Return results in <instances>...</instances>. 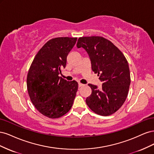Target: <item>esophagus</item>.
Masks as SVG:
<instances>
[{
	"instance_id": "obj_1",
	"label": "esophagus",
	"mask_w": 154,
	"mask_h": 154,
	"mask_svg": "<svg viewBox=\"0 0 154 154\" xmlns=\"http://www.w3.org/2000/svg\"><path fill=\"white\" fill-rule=\"evenodd\" d=\"M83 85H84L82 84V83H78V87H82V86H83Z\"/></svg>"
}]
</instances>
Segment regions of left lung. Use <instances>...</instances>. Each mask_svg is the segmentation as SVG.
Segmentation results:
<instances>
[{"instance_id":"left-lung-1","label":"left lung","mask_w":154,"mask_h":154,"mask_svg":"<svg viewBox=\"0 0 154 154\" xmlns=\"http://www.w3.org/2000/svg\"><path fill=\"white\" fill-rule=\"evenodd\" d=\"M77 48H83L91 62L92 71L97 73L102 87L88 84L92 93L85 100L96 114L109 116L123 105L130 84L128 63L124 54L116 45L101 36H85L78 38Z\"/></svg>"}]
</instances>
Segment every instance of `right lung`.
I'll list each match as a JSON object with an SVG mask.
<instances>
[{"mask_svg": "<svg viewBox=\"0 0 154 154\" xmlns=\"http://www.w3.org/2000/svg\"><path fill=\"white\" fill-rule=\"evenodd\" d=\"M77 38L49 40L35 56L27 76V88L35 108L46 117H62L71 109L78 91L76 81L60 77Z\"/></svg>", "mask_w": 154, "mask_h": 154, "instance_id": "add662e5", "label": "right lung"}]
</instances>
